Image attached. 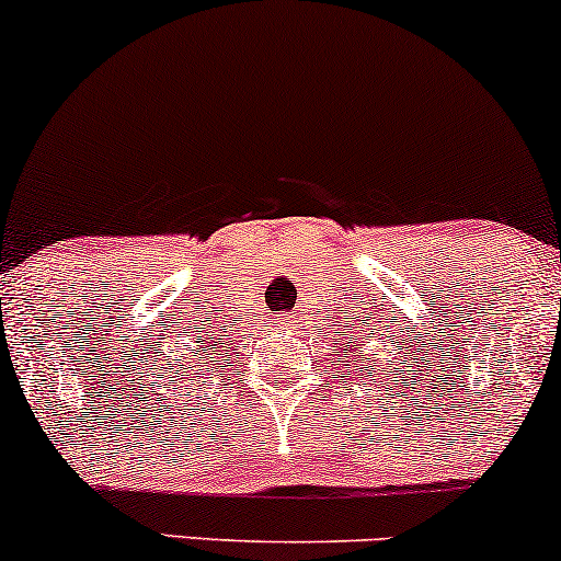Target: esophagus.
Here are the masks:
<instances>
[{
  "label": "esophagus",
  "instance_id": "obj_1",
  "mask_svg": "<svg viewBox=\"0 0 561 561\" xmlns=\"http://www.w3.org/2000/svg\"><path fill=\"white\" fill-rule=\"evenodd\" d=\"M282 324H289V317H285V319H282Z\"/></svg>",
  "mask_w": 561,
  "mask_h": 561
}]
</instances>
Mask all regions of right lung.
I'll list each match as a JSON object with an SVG mask.
<instances>
[{"mask_svg":"<svg viewBox=\"0 0 561 561\" xmlns=\"http://www.w3.org/2000/svg\"><path fill=\"white\" fill-rule=\"evenodd\" d=\"M199 343H203V340H199ZM208 351H210V345H208ZM182 358H184V353H182V356H179V358H173V362L179 364V369H182L184 364H190V369H192V362H184V364H182ZM197 362H199V358H197Z\"/></svg>","mask_w":561,"mask_h":561,"instance_id":"right-lung-1","label":"right lung"}]
</instances>
